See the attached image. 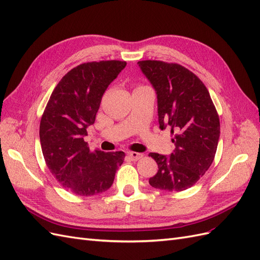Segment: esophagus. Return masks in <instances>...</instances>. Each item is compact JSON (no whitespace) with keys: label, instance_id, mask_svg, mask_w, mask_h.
Here are the masks:
<instances>
[{"label":"esophagus","instance_id":"esophagus-1","mask_svg":"<svg viewBox=\"0 0 260 260\" xmlns=\"http://www.w3.org/2000/svg\"><path fill=\"white\" fill-rule=\"evenodd\" d=\"M127 156L129 157L131 160L136 161V160H138V159H141L143 157V154H141V152H136V151H128Z\"/></svg>","mask_w":260,"mask_h":260}]
</instances>
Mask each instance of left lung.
I'll return each instance as SVG.
<instances>
[{
  "label": "left lung",
  "mask_w": 260,
  "mask_h": 260,
  "mask_svg": "<svg viewBox=\"0 0 260 260\" xmlns=\"http://www.w3.org/2000/svg\"><path fill=\"white\" fill-rule=\"evenodd\" d=\"M157 93L158 121L171 128L176 149L170 155L150 152L158 172L149 184L180 192L194 185L214 160L219 138L217 111L204 83L183 66L160 60L138 61Z\"/></svg>",
  "instance_id": "1"
}]
</instances>
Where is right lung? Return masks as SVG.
<instances>
[{
  "instance_id": "add662e5",
  "label": "right lung",
  "mask_w": 260,
  "mask_h": 260,
  "mask_svg": "<svg viewBox=\"0 0 260 260\" xmlns=\"http://www.w3.org/2000/svg\"><path fill=\"white\" fill-rule=\"evenodd\" d=\"M126 66L102 60L77 66L52 91L39 126L46 165L57 181L72 193L95 196L109 190L124 151L91 150L83 137L95 121L106 88Z\"/></svg>"
}]
</instances>
